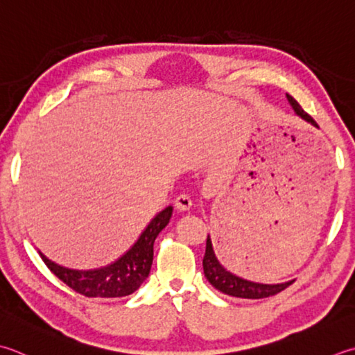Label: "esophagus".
Instances as JSON below:
<instances>
[{"label": "esophagus", "instance_id": "obj_1", "mask_svg": "<svg viewBox=\"0 0 355 355\" xmlns=\"http://www.w3.org/2000/svg\"><path fill=\"white\" fill-rule=\"evenodd\" d=\"M175 206L178 211H189L192 207V198L189 196H186V193H180V196L175 198Z\"/></svg>", "mask_w": 355, "mask_h": 355}]
</instances>
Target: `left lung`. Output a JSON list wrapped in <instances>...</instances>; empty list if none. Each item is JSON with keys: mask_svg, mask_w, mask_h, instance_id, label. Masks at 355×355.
<instances>
[{"mask_svg": "<svg viewBox=\"0 0 355 355\" xmlns=\"http://www.w3.org/2000/svg\"><path fill=\"white\" fill-rule=\"evenodd\" d=\"M286 98H288L291 106H293L294 112L297 115H300L303 120H306L308 123L317 126L314 118L304 112L300 104H298L293 98V96L286 94ZM203 270H205L207 282H209L215 289H218L220 293L231 295V297H239V298H252V300L279 294L283 289H286L289 284L294 283V280H291L286 283L263 284V283L249 282V280L241 279V277L234 275L232 272H229V270H226L223 266H221V263L217 260L209 235H207V240H206V252L203 257Z\"/></svg>", "mask_w": 355, "mask_h": 355, "instance_id": "1", "label": "left lung"}]
</instances>
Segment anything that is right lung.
Returning a JSON list of instances; mask_svg holds the SVG:
<instances>
[{"label": "right lung", "mask_w": 355, "mask_h": 355, "mask_svg": "<svg viewBox=\"0 0 355 355\" xmlns=\"http://www.w3.org/2000/svg\"><path fill=\"white\" fill-rule=\"evenodd\" d=\"M172 211L173 207L168 206L162 212H158L146 226L134 246L107 266L89 270L69 269L51 261L41 252L40 255L46 266L62 283H66L69 288L81 295L101 298L130 295L148 279L152 260H154V241L157 235L168 226Z\"/></svg>", "instance_id": "obj_1"}]
</instances>
